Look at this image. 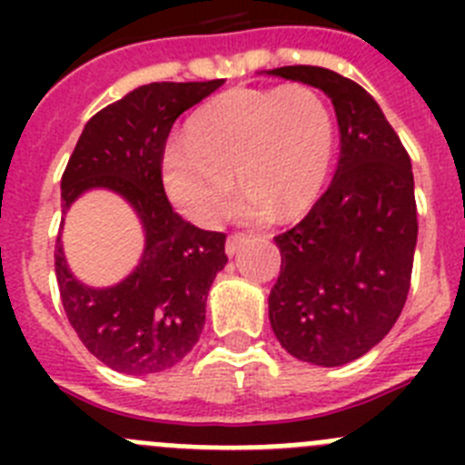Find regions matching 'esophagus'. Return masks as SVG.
Segmentation results:
<instances>
[{
  "label": "esophagus",
  "instance_id": "obj_1",
  "mask_svg": "<svg viewBox=\"0 0 465 465\" xmlns=\"http://www.w3.org/2000/svg\"><path fill=\"white\" fill-rule=\"evenodd\" d=\"M244 242H249L246 235H230L228 242H225V252H228V256H235L242 246H244Z\"/></svg>",
  "mask_w": 465,
  "mask_h": 465
}]
</instances>
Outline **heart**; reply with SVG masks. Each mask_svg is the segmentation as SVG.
Listing matches in <instances>:
<instances>
[{
    "label": "heart",
    "mask_w": 465,
    "mask_h": 465,
    "mask_svg": "<svg viewBox=\"0 0 465 465\" xmlns=\"http://www.w3.org/2000/svg\"><path fill=\"white\" fill-rule=\"evenodd\" d=\"M335 125L326 100L310 85L232 88L213 97L186 137L165 153V183L195 223L223 219L235 195V167L246 188L244 221L302 212L331 170Z\"/></svg>",
    "instance_id": "obj_1"
}]
</instances>
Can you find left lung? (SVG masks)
Segmentation results:
<instances>
[{
    "label": "left lung",
    "instance_id": "obj_1",
    "mask_svg": "<svg viewBox=\"0 0 465 465\" xmlns=\"http://www.w3.org/2000/svg\"><path fill=\"white\" fill-rule=\"evenodd\" d=\"M270 74L322 88L338 116V170L305 219L274 237L282 268L268 300L282 347L332 368L381 342L405 307L419 228L412 165L356 81L310 64Z\"/></svg>",
    "mask_w": 465,
    "mask_h": 465
}]
</instances>
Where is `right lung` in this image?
<instances>
[{
  "label": "right lung",
  "mask_w": 465,
  "mask_h": 465,
  "mask_svg": "<svg viewBox=\"0 0 465 465\" xmlns=\"http://www.w3.org/2000/svg\"><path fill=\"white\" fill-rule=\"evenodd\" d=\"M223 85L160 81L97 111L64 167L63 209L88 188H109L133 204L146 249L133 274L111 289H88L67 270L60 237L55 274L64 314L94 359L123 375L172 368L195 347L213 277L228 262L225 235L200 230L172 209L163 158L174 121Z\"/></svg>",
  "instance_id": "obj_1"
}]
</instances>
